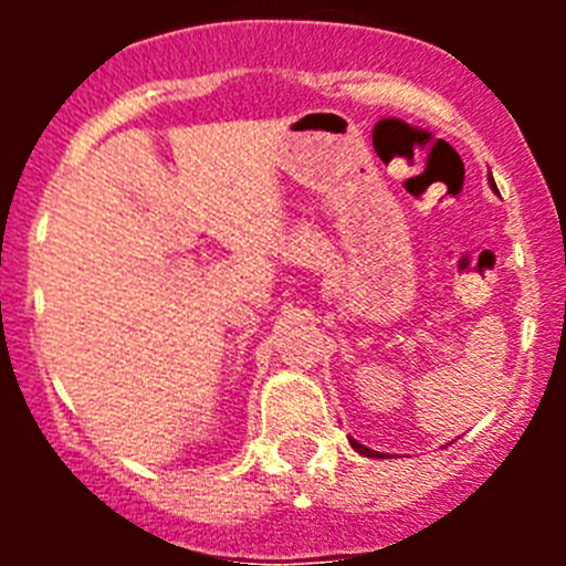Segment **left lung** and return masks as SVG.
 <instances>
[{
	"label": "left lung",
	"mask_w": 566,
	"mask_h": 566,
	"mask_svg": "<svg viewBox=\"0 0 566 566\" xmlns=\"http://www.w3.org/2000/svg\"><path fill=\"white\" fill-rule=\"evenodd\" d=\"M348 444H352V448L359 453V457H371V459H382L385 457V453L371 451V448H365V444H359L357 439H348Z\"/></svg>",
	"instance_id": "8db88e82"
}]
</instances>
